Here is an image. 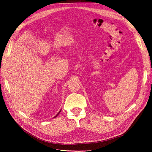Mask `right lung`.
Listing matches in <instances>:
<instances>
[{
	"label": "right lung",
	"instance_id": "right-lung-1",
	"mask_svg": "<svg viewBox=\"0 0 152 152\" xmlns=\"http://www.w3.org/2000/svg\"><path fill=\"white\" fill-rule=\"evenodd\" d=\"M61 110H60V111H59V112H58V114H57V115H56V116H55V117H54V118H56V117H57V116H58V114H59V113H60V111H61Z\"/></svg>",
	"mask_w": 152,
	"mask_h": 152
}]
</instances>
